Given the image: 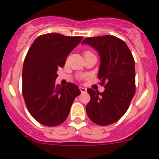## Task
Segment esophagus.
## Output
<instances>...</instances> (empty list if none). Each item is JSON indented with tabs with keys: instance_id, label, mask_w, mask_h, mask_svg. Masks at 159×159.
I'll return each mask as SVG.
<instances>
[{
	"instance_id": "obj_1",
	"label": "esophagus",
	"mask_w": 159,
	"mask_h": 159,
	"mask_svg": "<svg viewBox=\"0 0 159 159\" xmlns=\"http://www.w3.org/2000/svg\"><path fill=\"white\" fill-rule=\"evenodd\" d=\"M80 92H82V93H85V92H87L86 88H83V87H80Z\"/></svg>"
}]
</instances>
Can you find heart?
I'll list each match as a JSON object with an SVG mask.
<instances>
[{"instance_id":"b5f03b06","label":"heart","mask_w":159,"mask_h":159,"mask_svg":"<svg viewBox=\"0 0 159 159\" xmlns=\"http://www.w3.org/2000/svg\"><path fill=\"white\" fill-rule=\"evenodd\" d=\"M87 52H85V53H87Z\"/></svg>"}]
</instances>
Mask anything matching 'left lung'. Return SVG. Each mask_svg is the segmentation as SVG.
<instances>
[{"label": "left lung", "instance_id": "obj_1", "mask_svg": "<svg viewBox=\"0 0 159 159\" xmlns=\"http://www.w3.org/2000/svg\"><path fill=\"white\" fill-rule=\"evenodd\" d=\"M82 43L92 46L99 52L98 77L105 88L100 93L88 88L91 100L86 106L87 114L95 124H112L126 113L135 93L134 58L126 43L116 36L88 37Z\"/></svg>", "mask_w": 159, "mask_h": 159}]
</instances>
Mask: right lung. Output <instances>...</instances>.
Wrapping results in <instances>:
<instances>
[{
    "instance_id": "right-lung-1",
    "label": "right lung",
    "mask_w": 159,
    "mask_h": 159,
    "mask_svg": "<svg viewBox=\"0 0 159 159\" xmlns=\"http://www.w3.org/2000/svg\"><path fill=\"white\" fill-rule=\"evenodd\" d=\"M82 39L48 33L38 36L28 51L22 71V93L29 113L44 126L64 123L73 101L80 95L75 84L61 87L55 81L58 68L64 67L67 56Z\"/></svg>"
}]
</instances>
